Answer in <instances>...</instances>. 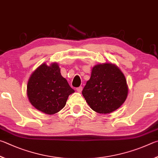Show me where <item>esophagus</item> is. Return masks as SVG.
<instances>
[{
    "label": "esophagus",
    "mask_w": 158,
    "mask_h": 158,
    "mask_svg": "<svg viewBox=\"0 0 158 158\" xmlns=\"http://www.w3.org/2000/svg\"><path fill=\"white\" fill-rule=\"evenodd\" d=\"M76 90H77V92L81 93V92H82V87H77V88H76Z\"/></svg>",
    "instance_id": "esophagus-1"
}]
</instances>
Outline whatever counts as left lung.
<instances>
[{
	"mask_svg": "<svg viewBox=\"0 0 158 158\" xmlns=\"http://www.w3.org/2000/svg\"><path fill=\"white\" fill-rule=\"evenodd\" d=\"M128 92L122 72L116 65L106 63L92 69L90 79L82 94L94 111L107 114L118 109L124 103Z\"/></svg>",
	"mask_w": 158,
	"mask_h": 158,
	"instance_id": "left-lung-1",
	"label": "left lung"
}]
</instances>
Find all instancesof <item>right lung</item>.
I'll use <instances>...</instances> for the list:
<instances>
[{"instance_id":"add662e5","label":"right lung","mask_w":158,"mask_h":158,"mask_svg":"<svg viewBox=\"0 0 158 158\" xmlns=\"http://www.w3.org/2000/svg\"><path fill=\"white\" fill-rule=\"evenodd\" d=\"M73 92L61 75L56 63L39 66L27 82V94L30 102L36 109L47 114H53L62 110L69 96Z\"/></svg>"}]
</instances>
